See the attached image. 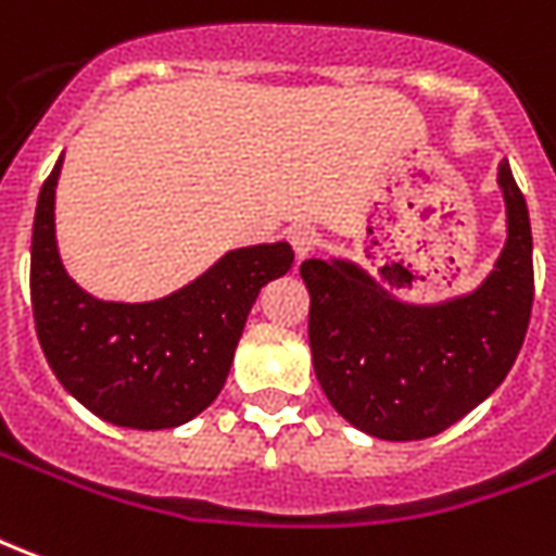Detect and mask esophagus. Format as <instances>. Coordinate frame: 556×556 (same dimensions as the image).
<instances>
[{
  "instance_id": "obj_1",
  "label": "esophagus",
  "mask_w": 556,
  "mask_h": 556,
  "mask_svg": "<svg viewBox=\"0 0 556 556\" xmlns=\"http://www.w3.org/2000/svg\"><path fill=\"white\" fill-rule=\"evenodd\" d=\"M287 239H290V245H293V251H296V257L302 260V257H308L311 251H314V245H317V230H314V227H302V224H299V227H293V230H290V236H287Z\"/></svg>"
}]
</instances>
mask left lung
I'll use <instances>...</instances> for the list:
<instances>
[{
  "label": "left lung",
  "mask_w": 556,
  "mask_h": 556,
  "mask_svg": "<svg viewBox=\"0 0 556 556\" xmlns=\"http://www.w3.org/2000/svg\"><path fill=\"white\" fill-rule=\"evenodd\" d=\"M506 245L485 281L431 305L392 296L350 260H305L314 374L334 410L380 440H425L497 389L533 308V233L509 161L497 167Z\"/></svg>",
  "instance_id": "1"
}]
</instances>
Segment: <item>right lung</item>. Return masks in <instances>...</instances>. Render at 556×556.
<instances>
[{"mask_svg": "<svg viewBox=\"0 0 556 556\" xmlns=\"http://www.w3.org/2000/svg\"><path fill=\"white\" fill-rule=\"evenodd\" d=\"M59 173L62 159L38 194L29 266L35 332L50 368L110 425L159 431L191 422L224 389L251 305L293 266V248H233L191 285L152 302L96 299L59 257Z\"/></svg>", "mask_w": 556, "mask_h": 556, "instance_id": "obj_1", "label": "right lung"}]
</instances>
